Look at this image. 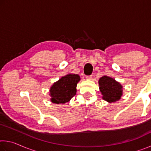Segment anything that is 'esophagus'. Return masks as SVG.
I'll use <instances>...</instances> for the list:
<instances>
[{
  "label": "esophagus",
  "mask_w": 151,
  "mask_h": 151,
  "mask_svg": "<svg viewBox=\"0 0 151 151\" xmlns=\"http://www.w3.org/2000/svg\"><path fill=\"white\" fill-rule=\"evenodd\" d=\"M92 78H93V76H92V75H89V76H86V80H91Z\"/></svg>",
  "instance_id": "esophagus-1"
}]
</instances>
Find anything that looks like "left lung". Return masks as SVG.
Here are the masks:
<instances>
[{
  "mask_svg": "<svg viewBox=\"0 0 151 151\" xmlns=\"http://www.w3.org/2000/svg\"><path fill=\"white\" fill-rule=\"evenodd\" d=\"M99 85L103 100L111 103L121 99L122 86L114 78L108 76H102L99 81Z\"/></svg>",
  "mask_w": 151,
  "mask_h": 151,
  "instance_id": "8db88e82",
  "label": "left lung"
}]
</instances>
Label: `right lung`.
<instances>
[{
    "label": "right lung",
    "mask_w": 151,
    "mask_h": 151,
    "mask_svg": "<svg viewBox=\"0 0 151 151\" xmlns=\"http://www.w3.org/2000/svg\"><path fill=\"white\" fill-rule=\"evenodd\" d=\"M81 80L79 75L68 74L62 76L50 88V101L53 103L65 104L69 101L76 93V85Z\"/></svg>",
    "instance_id": "1"
}]
</instances>
